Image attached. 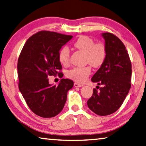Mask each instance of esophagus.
<instances>
[{
	"label": "esophagus",
	"instance_id": "34e87169",
	"mask_svg": "<svg viewBox=\"0 0 146 146\" xmlns=\"http://www.w3.org/2000/svg\"><path fill=\"white\" fill-rule=\"evenodd\" d=\"M74 86H75V87H81L83 85H82V84H81L77 83V82H75V83H74Z\"/></svg>",
	"mask_w": 146,
	"mask_h": 146
}]
</instances>
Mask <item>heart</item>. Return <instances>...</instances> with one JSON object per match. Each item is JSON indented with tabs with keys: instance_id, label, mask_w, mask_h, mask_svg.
<instances>
[{
	"instance_id": "b5f03b06",
	"label": "heart",
	"mask_w": 146,
	"mask_h": 146,
	"mask_svg": "<svg viewBox=\"0 0 146 146\" xmlns=\"http://www.w3.org/2000/svg\"><path fill=\"white\" fill-rule=\"evenodd\" d=\"M73 46L84 53V60L86 64H90L94 68L102 66L106 59L107 49L102 42H96L88 36H79L73 43ZM58 60L64 66H68L70 62V50L64 46L58 52ZM89 65L83 67H74L67 73L70 79L80 83L85 82L91 73V67Z\"/></svg>"
}]
</instances>
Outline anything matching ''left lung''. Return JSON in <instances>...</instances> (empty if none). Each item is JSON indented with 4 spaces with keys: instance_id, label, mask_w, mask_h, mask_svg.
Listing matches in <instances>:
<instances>
[{
    "instance_id": "obj_1",
    "label": "left lung",
    "mask_w": 146,
    "mask_h": 146,
    "mask_svg": "<svg viewBox=\"0 0 146 146\" xmlns=\"http://www.w3.org/2000/svg\"><path fill=\"white\" fill-rule=\"evenodd\" d=\"M107 49L106 59L92 78L100 88L93 89L87 105L94 113L106 116L119 110L131 87L132 64L125 44L111 33L102 34Z\"/></svg>"
}]
</instances>
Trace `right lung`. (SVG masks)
Instances as JSON below:
<instances>
[{"instance_id": "1", "label": "right lung", "mask_w": 146, "mask_h": 146, "mask_svg": "<svg viewBox=\"0 0 146 146\" xmlns=\"http://www.w3.org/2000/svg\"><path fill=\"white\" fill-rule=\"evenodd\" d=\"M72 37L53 31H38L27 39L19 54V91L30 110L38 116L55 117L64 107L67 93L73 87V81L62 79L58 86H52L48 77H63L58 52Z\"/></svg>"}]
</instances>
